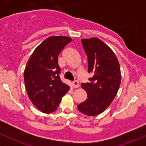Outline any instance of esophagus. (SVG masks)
I'll list each match as a JSON object with an SVG mask.
<instances>
[{
	"label": "esophagus",
	"instance_id": "1",
	"mask_svg": "<svg viewBox=\"0 0 146 146\" xmlns=\"http://www.w3.org/2000/svg\"><path fill=\"white\" fill-rule=\"evenodd\" d=\"M72 86L75 88H77L79 87V82L77 80H74V81L72 82Z\"/></svg>",
	"mask_w": 146,
	"mask_h": 146
}]
</instances>
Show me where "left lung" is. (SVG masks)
Here are the masks:
<instances>
[{
  "mask_svg": "<svg viewBox=\"0 0 146 146\" xmlns=\"http://www.w3.org/2000/svg\"><path fill=\"white\" fill-rule=\"evenodd\" d=\"M88 56V70L92 73L89 82L82 83L88 98L78 105L82 114L95 116L104 111L115 98L121 84L120 66L112 50L98 38L82 39Z\"/></svg>",
  "mask_w": 146,
  "mask_h": 146,
  "instance_id": "obj_1",
  "label": "left lung"
}]
</instances>
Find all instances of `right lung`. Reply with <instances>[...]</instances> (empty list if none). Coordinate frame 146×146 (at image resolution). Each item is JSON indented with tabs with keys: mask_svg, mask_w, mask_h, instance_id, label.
Here are the masks:
<instances>
[{
	"mask_svg": "<svg viewBox=\"0 0 146 146\" xmlns=\"http://www.w3.org/2000/svg\"><path fill=\"white\" fill-rule=\"evenodd\" d=\"M72 41L64 36H51L34 51L24 72V80L29 99L42 112L56 111L70 88L61 80L58 54Z\"/></svg>",
	"mask_w": 146,
	"mask_h": 146,
	"instance_id": "right-lung-1",
	"label": "right lung"
}]
</instances>
